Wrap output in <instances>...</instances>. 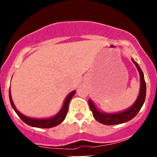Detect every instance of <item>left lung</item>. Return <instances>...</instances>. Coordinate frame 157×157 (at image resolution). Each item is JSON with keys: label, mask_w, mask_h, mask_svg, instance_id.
Listing matches in <instances>:
<instances>
[{"label": "left lung", "mask_w": 157, "mask_h": 157, "mask_svg": "<svg viewBox=\"0 0 157 157\" xmlns=\"http://www.w3.org/2000/svg\"><path fill=\"white\" fill-rule=\"evenodd\" d=\"M131 60L137 67L139 74H140V88L137 99L131 107L122 111V112H115V113H108V112H104L99 110L96 108L93 101L90 99H89V105H90V108L93 112V117L96 121L102 123V124H105V125H114V124H119L127 122L137 115V114L138 113L139 111L140 110L144 103L147 88L144 77V73L140 69V66L137 64V63L133 58Z\"/></svg>", "instance_id": "1"}]
</instances>
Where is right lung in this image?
<instances>
[{"instance_id": "right-lung-1", "label": "right lung", "mask_w": 157, "mask_h": 157, "mask_svg": "<svg viewBox=\"0 0 157 157\" xmlns=\"http://www.w3.org/2000/svg\"><path fill=\"white\" fill-rule=\"evenodd\" d=\"M76 91L71 92L66 97L65 100H64V104H63L62 107H61V110L58 112L55 115L51 117V118H29V117L26 116L21 112H19L17 109H16L15 105H14L13 102L12 100V97H11V93H10V89L9 90V98H10V102L11 104V106L15 111L16 113L20 117V119L27 124L28 125L32 126V127H36V128H53L55 126L61 124L66 118L67 115V111H68V105L70 103V101L71 100L72 97L75 94Z\"/></svg>"}]
</instances>
